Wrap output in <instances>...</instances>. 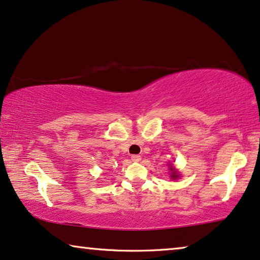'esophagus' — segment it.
<instances>
[{
	"instance_id": "esophagus-1",
	"label": "esophagus",
	"mask_w": 260,
	"mask_h": 260,
	"mask_svg": "<svg viewBox=\"0 0 260 260\" xmlns=\"http://www.w3.org/2000/svg\"><path fill=\"white\" fill-rule=\"evenodd\" d=\"M131 158H132V161H133V162H139L141 160V156H140V155L135 154V155H132Z\"/></svg>"
}]
</instances>
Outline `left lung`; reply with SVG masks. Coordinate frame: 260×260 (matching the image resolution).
I'll use <instances>...</instances> for the list:
<instances>
[{
	"instance_id": "1",
	"label": "left lung",
	"mask_w": 260,
	"mask_h": 260,
	"mask_svg": "<svg viewBox=\"0 0 260 260\" xmlns=\"http://www.w3.org/2000/svg\"><path fill=\"white\" fill-rule=\"evenodd\" d=\"M168 166H169V168H170V172H172V175H170V177H172L173 180L179 179L180 174H179V172H177V169H176L175 167H174V166H173L172 164H169Z\"/></svg>"
}]
</instances>
